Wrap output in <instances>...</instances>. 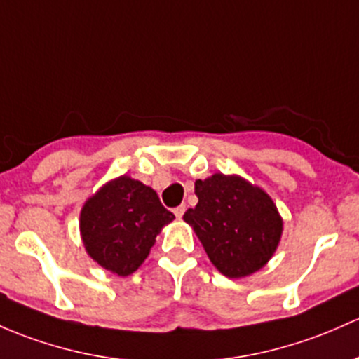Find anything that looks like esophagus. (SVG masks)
I'll use <instances>...</instances> for the list:
<instances>
[{
	"instance_id": "1",
	"label": "esophagus",
	"mask_w": 359,
	"mask_h": 359,
	"mask_svg": "<svg viewBox=\"0 0 359 359\" xmlns=\"http://www.w3.org/2000/svg\"><path fill=\"white\" fill-rule=\"evenodd\" d=\"M173 213H175V217H177V218H182V215L186 213V205H180V206H177V208L173 210Z\"/></svg>"
}]
</instances>
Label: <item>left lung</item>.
Segmentation results:
<instances>
[{"mask_svg": "<svg viewBox=\"0 0 359 359\" xmlns=\"http://www.w3.org/2000/svg\"><path fill=\"white\" fill-rule=\"evenodd\" d=\"M198 205L184 213L215 269L229 278L262 270L280 243L284 220L273 199L241 175L196 180Z\"/></svg>", "mask_w": 359, "mask_h": 359, "instance_id": "obj_1", "label": "left lung"}]
</instances>
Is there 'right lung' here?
Wrapping results in <instances>:
<instances>
[{"instance_id": "add662e5", "label": "right lung", "mask_w": 359, "mask_h": 359, "mask_svg": "<svg viewBox=\"0 0 359 359\" xmlns=\"http://www.w3.org/2000/svg\"><path fill=\"white\" fill-rule=\"evenodd\" d=\"M173 218L156 191L120 175L86 199L79 229L90 258L104 270L127 277L144 263L156 236Z\"/></svg>"}]
</instances>
